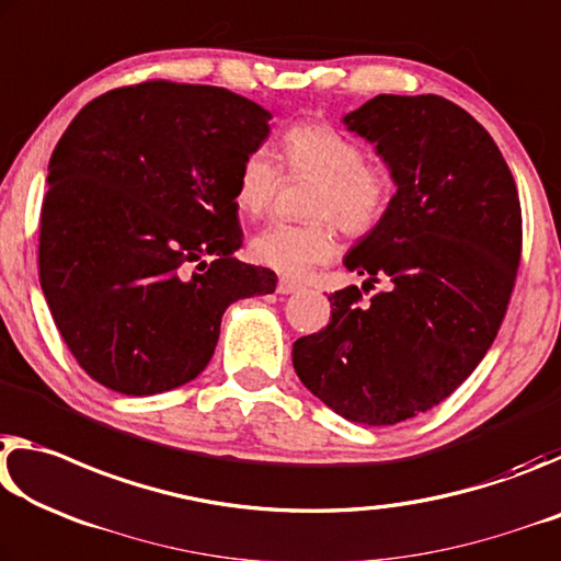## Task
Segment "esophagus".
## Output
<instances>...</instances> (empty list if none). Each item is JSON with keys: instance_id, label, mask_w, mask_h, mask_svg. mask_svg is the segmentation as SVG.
Here are the masks:
<instances>
[{"instance_id": "obj_1", "label": "esophagus", "mask_w": 561, "mask_h": 561, "mask_svg": "<svg viewBox=\"0 0 561 561\" xmlns=\"http://www.w3.org/2000/svg\"><path fill=\"white\" fill-rule=\"evenodd\" d=\"M275 290L280 293V296H290V293H296V290H300V286L298 283H293V280H288V278H280L278 280V286H275Z\"/></svg>"}]
</instances>
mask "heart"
Masks as SVG:
<instances>
[{
    "label": "heart",
    "instance_id": "1",
    "mask_svg": "<svg viewBox=\"0 0 561 561\" xmlns=\"http://www.w3.org/2000/svg\"><path fill=\"white\" fill-rule=\"evenodd\" d=\"M280 156L293 176H310L318 186L310 196L306 224H273L251 241L255 263L288 278L328 263L337 253L335 224L347 236L363 238L380 226L392 198V179L380 163L365 161L363 146L328 122H298L280 136ZM280 171L263 149L245 156L236 171L233 201L248 218L271 208Z\"/></svg>",
    "mask_w": 561,
    "mask_h": 561
}]
</instances>
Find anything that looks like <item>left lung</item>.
<instances>
[{"mask_svg":"<svg viewBox=\"0 0 561 561\" xmlns=\"http://www.w3.org/2000/svg\"><path fill=\"white\" fill-rule=\"evenodd\" d=\"M345 126L375 144L398 194L328 296L330 323L293 343L300 382L330 410L380 427L433 410L470 378L507 313L522 255L512 171L484 126L435 94H380Z\"/></svg>","mask_w":561,"mask_h":561,"instance_id":"obj_1","label":"left lung"}]
</instances>
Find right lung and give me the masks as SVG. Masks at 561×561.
I'll return each instance as SVG.
<instances>
[{
	"mask_svg": "<svg viewBox=\"0 0 561 561\" xmlns=\"http://www.w3.org/2000/svg\"><path fill=\"white\" fill-rule=\"evenodd\" d=\"M268 118L224 87L167 79L73 116L49 161L39 283L89 378L136 398L179 388L208 365L226 308L275 290L271 268L233 259L236 171Z\"/></svg>",
	"mask_w": 561,
	"mask_h": 561,
	"instance_id": "1",
	"label": "right lung"
}]
</instances>
